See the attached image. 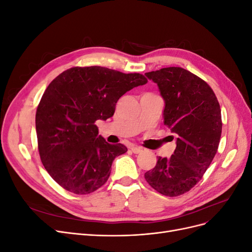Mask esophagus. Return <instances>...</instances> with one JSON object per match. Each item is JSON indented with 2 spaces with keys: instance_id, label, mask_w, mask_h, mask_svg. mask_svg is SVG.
<instances>
[{
  "instance_id": "esophagus-1",
  "label": "esophagus",
  "mask_w": 252,
  "mask_h": 252,
  "mask_svg": "<svg viewBox=\"0 0 252 252\" xmlns=\"http://www.w3.org/2000/svg\"><path fill=\"white\" fill-rule=\"evenodd\" d=\"M131 151L133 152V154H141V152L143 151L141 147H138V146H131Z\"/></svg>"
}]
</instances>
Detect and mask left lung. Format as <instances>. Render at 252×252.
Segmentation results:
<instances>
[{
  "label": "left lung",
  "instance_id": "8db88e82",
  "mask_svg": "<svg viewBox=\"0 0 252 252\" xmlns=\"http://www.w3.org/2000/svg\"><path fill=\"white\" fill-rule=\"evenodd\" d=\"M145 75L157 83L165 101L164 124L177 136L173 155L158 157L145 179L161 194L178 196L199 183L217 154L222 133L220 104L208 84L184 68Z\"/></svg>",
  "mask_w": 252,
  "mask_h": 252
}]
</instances>
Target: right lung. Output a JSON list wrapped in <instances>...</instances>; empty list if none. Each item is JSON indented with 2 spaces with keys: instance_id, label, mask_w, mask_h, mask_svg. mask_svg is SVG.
Masks as SVG:
<instances>
[{
  "instance_id": "1",
  "label": "right lung",
  "mask_w": 252,
  "mask_h": 252,
  "mask_svg": "<svg viewBox=\"0 0 252 252\" xmlns=\"http://www.w3.org/2000/svg\"><path fill=\"white\" fill-rule=\"evenodd\" d=\"M146 83L140 73L90 66L72 67L49 84L37 106L35 129L41 161L60 186L87 194L107 182L114 158L127 148L106 142L94 123L111 118L119 98Z\"/></svg>"
}]
</instances>
